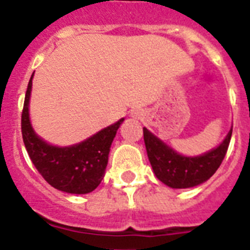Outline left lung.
Instances as JSON below:
<instances>
[{"label": "left lung", "mask_w": 250, "mask_h": 250, "mask_svg": "<svg viewBox=\"0 0 250 250\" xmlns=\"http://www.w3.org/2000/svg\"><path fill=\"white\" fill-rule=\"evenodd\" d=\"M144 141L153 171L161 182L171 188H190L211 178L221 166L229 149L232 129L218 148L200 157H184L167 146L146 128Z\"/></svg>", "instance_id": "left-lung-1"}]
</instances>
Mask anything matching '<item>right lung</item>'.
<instances>
[{
    "label": "right lung",
    "instance_id": "right-lung-1",
    "mask_svg": "<svg viewBox=\"0 0 250 250\" xmlns=\"http://www.w3.org/2000/svg\"><path fill=\"white\" fill-rule=\"evenodd\" d=\"M32 76L21 111V136L29 158L41 176L57 189L75 194L89 193L104 178L110 146L125 119L101 129L80 144L66 148L49 145L33 132L29 123L28 102Z\"/></svg>",
    "mask_w": 250,
    "mask_h": 250
}]
</instances>
